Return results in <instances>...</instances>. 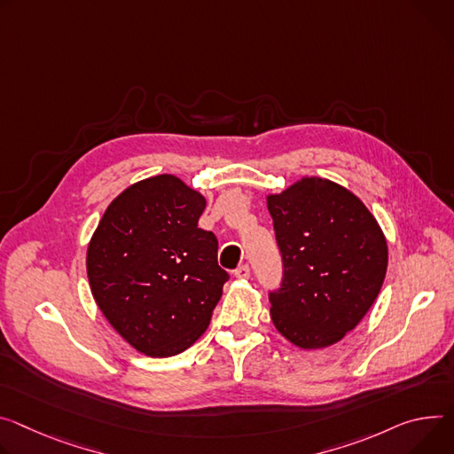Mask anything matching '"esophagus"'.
<instances>
[{"mask_svg": "<svg viewBox=\"0 0 454 454\" xmlns=\"http://www.w3.org/2000/svg\"><path fill=\"white\" fill-rule=\"evenodd\" d=\"M233 275H235L237 278H250V266H248V264L239 266Z\"/></svg>", "mask_w": 454, "mask_h": 454, "instance_id": "obj_1", "label": "esophagus"}]
</instances>
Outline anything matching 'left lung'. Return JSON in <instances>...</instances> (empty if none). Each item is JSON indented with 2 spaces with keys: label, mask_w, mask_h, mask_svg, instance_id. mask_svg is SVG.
<instances>
[{
  "label": "left lung",
  "mask_w": 454,
  "mask_h": 454,
  "mask_svg": "<svg viewBox=\"0 0 454 454\" xmlns=\"http://www.w3.org/2000/svg\"><path fill=\"white\" fill-rule=\"evenodd\" d=\"M266 202L284 266L270 294L277 332L302 349L337 344L380 294L384 231L355 193L322 177H302Z\"/></svg>",
  "instance_id": "left-lung-1"
}]
</instances>
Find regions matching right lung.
Segmentation results:
<instances>
[{"instance_id": "1", "label": "right lung", "mask_w": 454, "mask_h": 454, "mask_svg": "<svg viewBox=\"0 0 454 454\" xmlns=\"http://www.w3.org/2000/svg\"><path fill=\"white\" fill-rule=\"evenodd\" d=\"M206 199L179 177L134 183L105 210L87 250L96 304L148 356H174L208 327L228 273L217 239L197 226Z\"/></svg>"}]
</instances>
